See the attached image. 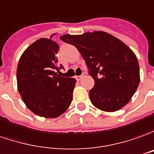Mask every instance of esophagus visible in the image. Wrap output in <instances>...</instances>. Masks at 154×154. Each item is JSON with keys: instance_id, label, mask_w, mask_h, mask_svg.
Returning <instances> with one entry per match:
<instances>
[{"instance_id": "obj_1", "label": "esophagus", "mask_w": 154, "mask_h": 154, "mask_svg": "<svg viewBox=\"0 0 154 154\" xmlns=\"http://www.w3.org/2000/svg\"><path fill=\"white\" fill-rule=\"evenodd\" d=\"M83 76H84V73H83V74H82L81 76H76V77H75V78L77 79V81H79V80H81L82 78V77H83Z\"/></svg>"}]
</instances>
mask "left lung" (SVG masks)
<instances>
[{
  "label": "left lung",
  "instance_id": "left-lung-1",
  "mask_svg": "<svg viewBox=\"0 0 154 154\" xmlns=\"http://www.w3.org/2000/svg\"><path fill=\"white\" fill-rule=\"evenodd\" d=\"M81 53L94 87L89 98L95 107L106 112L121 109L129 102L140 82L138 60L119 38L103 31L60 36Z\"/></svg>",
  "mask_w": 154,
  "mask_h": 154
}]
</instances>
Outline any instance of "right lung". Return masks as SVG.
<instances>
[{
	"label": "right lung",
	"instance_id": "obj_1",
	"mask_svg": "<svg viewBox=\"0 0 154 154\" xmlns=\"http://www.w3.org/2000/svg\"><path fill=\"white\" fill-rule=\"evenodd\" d=\"M59 45L41 38L30 45L21 55L17 69L19 94L29 109L38 116L56 118L70 106L76 79L57 74Z\"/></svg>",
	"mask_w": 154,
	"mask_h": 154
}]
</instances>
